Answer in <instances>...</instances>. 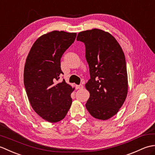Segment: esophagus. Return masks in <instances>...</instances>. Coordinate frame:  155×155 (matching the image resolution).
<instances>
[{"label":"esophagus","instance_id":"1","mask_svg":"<svg viewBox=\"0 0 155 155\" xmlns=\"http://www.w3.org/2000/svg\"><path fill=\"white\" fill-rule=\"evenodd\" d=\"M83 84H79V85H77L76 86V88H77V89H82V88H83Z\"/></svg>","mask_w":155,"mask_h":155}]
</instances>
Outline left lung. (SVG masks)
Wrapping results in <instances>:
<instances>
[{
    "mask_svg": "<svg viewBox=\"0 0 155 155\" xmlns=\"http://www.w3.org/2000/svg\"><path fill=\"white\" fill-rule=\"evenodd\" d=\"M77 40L85 45L91 76L85 84L90 93L85 106L93 117L109 119L123 106L128 93L123 49L113 35L98 28L80 32Z\"/></svg>",
    "mask_w": 155,
    "mask_h": 155,
    "instance_id": "8db88e82",
    "label": "left lung"
}]
</instances>
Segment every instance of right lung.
Masks as SVG:
<instances>
[{
	"mask_svg": "<svg viewBox=\"0 0 155 155\" xmlns=\"http://www.w3.org/2000/svg\"><path fill=\"white\" fill-rule=\"evenodd\" d=\"M76 36V32L58 31L42 35L26 59L24 84L29 102L36 113L50 123L63 119L71 106L74 88L58 80L63 74L61 58Z\"/></svg>",
	"mask_w": 155,
	"mask_h": 155,
	"instance_id": "right-lung-1",
	"label": "right lung"
}]
</instances>
